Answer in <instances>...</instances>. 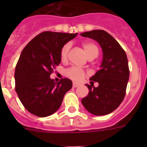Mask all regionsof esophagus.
<instances>
[{
	"mask_svg": "<svg viewBox=\"0 0 147 147\" xmlns=\"http://www.w3.org/2000/svg\"><path fill=\"white\" fill-rule=\"evenodd\" d=\"M72 86H73V87H78V86H80V83H73Z\"/></svg>",
	"mask_w": 147,
	"mask_h": 147,
	"instance_id": "obj_1",
	"label": "esophagus"
}]
</instances>
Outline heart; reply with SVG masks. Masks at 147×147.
<instances>
[{"label": "heart", "mask_w": 147, "mask_h": 147, "mask_svg": "<svg viewBox=\"0 0 147 147\" xmlns=\"http://www.w3.org/2000/svg\"><path fill=\"white\" fill-rule=\"evenodd\" d=\"M83 47L88 57H96L98 54V49L97 47V45L94 44L93 42H84L83 43ZM69 49H70L69 44H65L61 48L60 56H61V59L62 61L66 60ZM65 75H66V76L70 78L72 80L81 81L84 79V77L86 76V72H85V71L80 67H71L65 71Z\"/></svg>", "instance_id": "1"}]
</instances>
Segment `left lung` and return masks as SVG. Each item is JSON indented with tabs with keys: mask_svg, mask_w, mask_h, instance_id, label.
Masks as SVG:
<instances>
[{
	"mask_svg": "<svg viewBox=\"0 0 147 147\" xmlns=\"http://www.w3.org/2000/svg\"><path fill=\"white\" fill-rule=\"evenodd\" d=\"M98 42L102 49L103 59L101 69L93 76L88 95L82 104L90 113L103 116L114 111L123 102L129 79L128 61L125 51L113 37L103 30H94L81 34ZM98 82V88L93 83Z\"/></svg>",
	"mask_w": 147,
	"mask_h": 147,
	"instance_id": "left-lung-1",
	"label": "left lung"
}]
</instances>
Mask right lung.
Instances as JSON below:
<instances>
[{"label": "right lung", "mask_w": 147, "mask_h": 147, "mask_svg": "<svg viewBox=\"0 0 147 147\" xmlns=\"http://www.w3.org/2000/svg\"><path fill=\"white\" fill-rule=\"evenodd\" d=\"M76 34L44 31L34 37L21 53L15 71L16 91L28 112L39 117L54 113L71 88L69 79L55 83L49 76L61 63V48Z\"/></svg>", "instance_id": "obj_1"}]
</instances>
